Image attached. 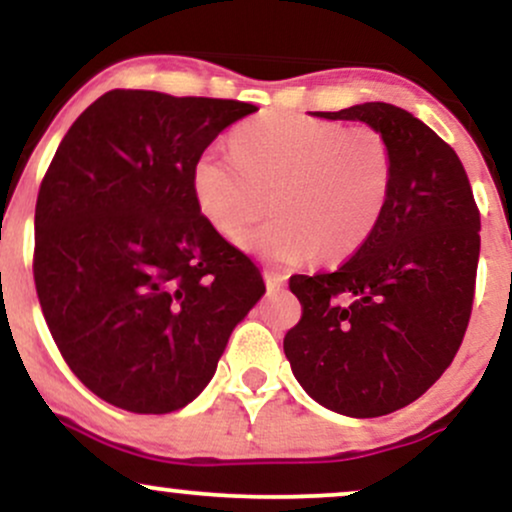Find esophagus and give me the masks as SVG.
<instances>
[{
  "mask_svg": "<svg viewBox=\"0 0 512 512\" xmlns=\"http://www.w3.org/2000/svg\"><path fill=\"white\" fill-rule=\"evenodd\" d=\"M264 284H267L269 291H279V289H284V286H286V276L279 274V272H272V269H267V272H264Z\"/></svg>",
  "mask_w": 512,
  "mask_h": 512,
  "instance_id": "1",
  "label": "esophagus"
}]
</instances>
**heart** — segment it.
I'll return each mask as SVG.
<instances>
[{
	"label": "heart",
	"mask_w": 512,
	"mask_h": 512,
	"mask_svg": "<svg viewBox=\"0 0 512 512\" xmlns=\"http://www.w3.org/2000/svg\"><path fill=\"white\" fill-rule=\"evenodd\" d=\"M233 156L204 149L192 166V190L221 236L238 233L267 209L274 214L243 236L272 264H298L320 252L339 260L361 248L383 216L392 156L383 134L366 125L291 113L243 122Z\"/></svg>",
	"instance_id": "heart-1"
}]
</instances>
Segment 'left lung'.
Returning <instances> with one entry per match:
<instances>
[{
	"instance_id": "left-lung-1",
	"label": "left lung",
	"mask_w": 512,
	"mask_h": 512,
	"mask_svg": "<svg viewBox=\"0 0 512 512\" xmlns=\"http://www.w3.org/2000/svg\"><path fill=\"white\" fill-rule=\"evenodd\" d=\"M315 115L383 134L392 182L378 226L351 260L330 274L291 276L303 317L284 354L317 404L373 419L424 395L460 349L479 211L462 161L419 117L390 103Z\"/></svg>"
}]
</instances>
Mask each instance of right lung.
Masks as SVG:
<instances>
[{
  "label": "right lung",
  "instance_id": "obj_1",
  "mask_svg": "<svg viewBox=\"0 0 512 512\" xmlns=\"http://www.w3.org/2000/svg\"><path fill=\"white\" fill-rule=\"evenodd\" d=\"M255 110L115 88L57 146L35 204V289L67 366L108 404H190L262 298L260 269L192 190L197 156Z\"/></svg>",
  "mask_w": 512,
  "mask_h": 512
}]
</instances>
